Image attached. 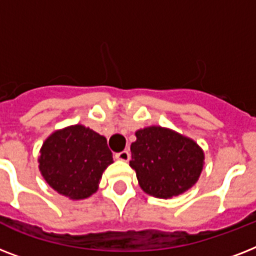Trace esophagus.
Returning a JSON list of instances; mask_svg holds the SVG:
<instances>
[{
	"instance_id": "1",
	"label": "esophagus",
	"mask_w": 256,
	"mask_h": 256,
	"mask_svg": "<svg viewBox=\"0 0 256 256\" xmlns=\"http://www.w3.org/2000/svg\"><path fill=\"white\" fill-rule=\"evenodd\" d=\"M116 158L118 160H122V162H128V160H130V152H126V150H124V152H118V154H116Z\"/></svg>"
}]
</instances>
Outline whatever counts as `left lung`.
Returning a JSON list of instances; mask_svg holds the SVG:
<instances>
[{"label": "left lung", "mask_w": 256, "mask_h": 256, "mask_svg": "<svg viewBox=\"0 0 256 256\" xmlns=\"http://www.w3.org/2000/svg\"><path fill=\"white\" fill-rule=\"evenodd\" d=\"M136 136L130 166L146 194L168 199L198 182L204 152L194 140L162 126L140 128Z\"/></svg>", "instance_id": "1"}]
</instances>
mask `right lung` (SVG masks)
Masks as SVG:
<instances>
[{
	"instance_id": "right-lung-1",
	"label": "right lung",
	"mask_w": 256,
	"mask_h": 256,
	"mask_svg": "<svg viewBox=\"0 0 256 256\" xmlns=\"http://www.w3.org/2000/svg\"><path fill=\"white\" fill-rule=\"evenodd\" d=\"M38 168L53 190L72 200L86 199L98 190L112 154L104 136L84 124L56 130L40 150Z\"/></svg>"
}]
</instances>
